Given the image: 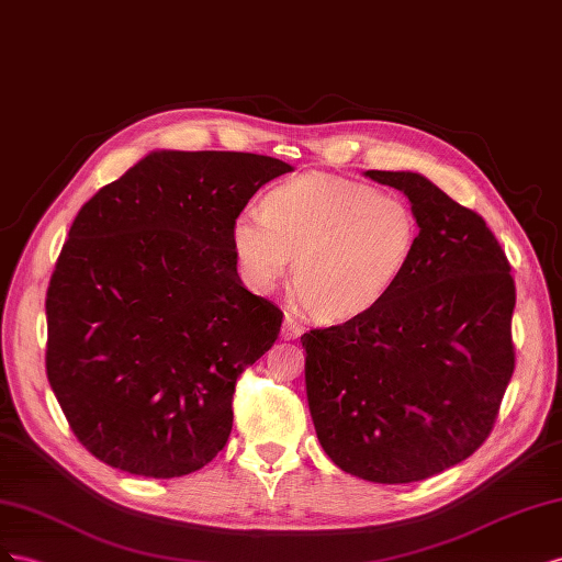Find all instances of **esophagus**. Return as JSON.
Listing matches in <instances>:
<instances>
[{
	"mask_svg": "<svg viewBox=\"0 0 562 562\" xmlns=\"http://www.w3.org/2000/svg\"><path fill=\"white\" fill-rule=\"evenodd\" d=\"M301 331H303V327L296 323V319L292 315H286L284 323H282V339L284 341H294V339H299Z\"/></svg>",
	"mask_w": 562,
	"mask_h": 562,
	"instance_id": "1",
	"label": "esophagus"
}]
</instances>
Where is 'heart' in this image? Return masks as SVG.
<instances>
[{"mask_svg":"<svg viewBox=\"0 0 562 562\" xmlns=\"http://www.w3.org/2000/svg\"><path fill=\"white\" fill-rule=\"evenodd\" d=\"M419 216L397 195L334 173H303L266 192L259 210L231 223V247L247 284L272 292L292 263V284L325 323L376 308L407 272Z\"/></svg>","mask_w":562,"mask_h":562,"instance_id":"heart-1","label":"heart"}]
</instances>
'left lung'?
<instances>
[{"label": "left lung", "instance_id": "1", "mask_svg": "<svg viewBox=\"0 0 562 562\" xmlns=\"http://www.w3.org/2000/svg\"><path fill=\"white\" fill-rule=\"evenodd\" d=\"M405 192L419 245L376 308L301 336L317 440L341 471L403 485L483 445L516 367V284L483 216L414 171H364Z\"/></svg>", "mask_w": 562, "mask_h": 562}]
</instances>
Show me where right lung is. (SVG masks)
Instances as JSON below:
<instances>
[{
	"label": "right lung",
	"instance_id": "1",
	"mask_svg": "<svg viewBox=\"0 0 562 562\" xmlns=\"http://www.w3.org/2000/svg\"><path fill=\"white\" fill-rule=\"evenodd\" d=\"M286 171L266 155L153 150L75 216L46 292V376L108 467L181 477L228 442L235 381L282 325L239 280L231 223Z\"/></svg>",
	"mask_w": 562,
	"mask_h": 562
}]
</instances>
